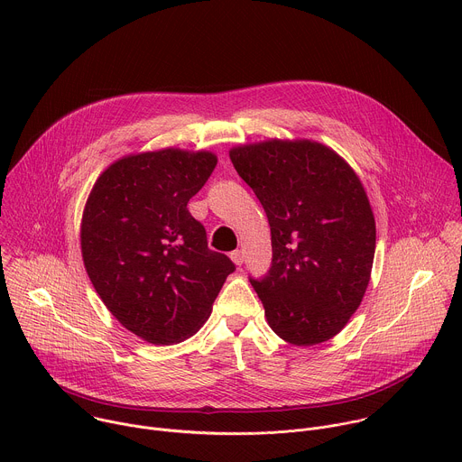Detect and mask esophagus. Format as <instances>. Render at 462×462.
I'll return each mask as SVG.
<instances>
[{"label":"esophagus","mask_w":462,"mask_h":462,"mask_svg":"<svg viewBox=\"0 0 462 462\" xmlns=\"http://www.w3.org/2000/svg\"><path fill=\"white\" fill-rule=\"evenodd\" d=\"M230 257H232V261L236 263L237 267H241V265H243V261H245V254H243V250H234V252L230 254Z\"/></svg>","instance_id":"esophagus-1"}]
</instances>
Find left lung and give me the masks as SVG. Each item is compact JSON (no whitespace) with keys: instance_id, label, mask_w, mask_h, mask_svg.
<instances>
[{"instance_id":"obj_1","label":"left lung","mask_w":462,"mask_h":462,"mask_svg":"<svg viewBox=\"0 0 462 462\" xmlns=\"http://www.w3.org/2000/svg\"><path fill=\"white\" fill-rule=\"evenodd\" d=\"M230 161L271 225V271L250 278L271 328L300 347L331 340L360 307L373 269L376 226L358 175L312 141L245 144Z\"/></svg>"}]
</instances>
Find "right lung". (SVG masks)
I'll use <instances>...</instances> for the list:
<instances>
[{
	"mask_svg": "<svg viewBox=\"0 0 462 462\" xmlns=\"http://www.w3.org/2000/svg\"><path fill=\"white\" fill-rule=\"evenodd\" d=\"M217 164L210 152L127 155L97 179L82 216L88 276L134 335L170 346L199 331L236 265L208 248L186 205Z\"/></svg>",
	"mask_w": 462,
	"mask_h": 462,
	"instance_id": "obj_1",
	"label": "right lung"
}]
</instances>
